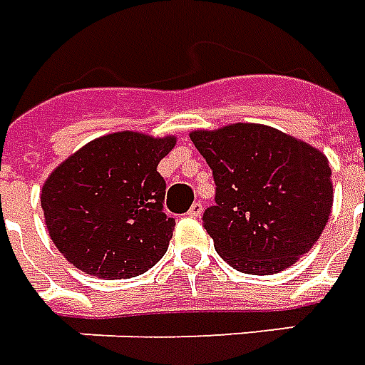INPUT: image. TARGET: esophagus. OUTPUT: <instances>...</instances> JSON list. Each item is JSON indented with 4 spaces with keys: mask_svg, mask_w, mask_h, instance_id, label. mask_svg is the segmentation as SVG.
<instances>
[{
    "mask_svg": "<svg viewBox=\"0 0 365 365\" xmlns=\"http://www.w3.org/2000/svg\"><path fill=\"white\" fill-rule=\"evenodd\" d=\"M202 212H204V204L200 202V200H196V202L190 206V210H188L187 214L190 216V218H198V216H200Z\"/></svg>",
    "mask_w": 365,
    "mask_h": 365,
    "instance_id": "esophagus-1",
    "label": "esophagus"
}]
</instances>
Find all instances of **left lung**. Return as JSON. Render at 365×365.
<instances>
[{
  "instance_id": "8db88e82",
  "label": "left lung",
  "mask_w": 365,
  "mask_h": 365,
  "mask_svg": "<svg viewBox=\"0 0 365 365\" xmlns=\"http://www.w3.org/2000/svg\"><path fill=\"white\" fill-rule=\"evenodd\" d=\"M216 196L202 222L234 269L279 273L317 244L332 208V170L314 147L257 123L190 133Z\"/></svg>"
}]
</instances>
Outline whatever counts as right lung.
<instances>
[{
    "label": "right lung",
    "mask_w": 365,
    "mask_h": 365,
    "mask_svg": "<svg viewBox=\"0 0 365 365\" xmlns=\"http://www.w3.org/2000/svg\"><path fill=\"white\" fill-rule=\"evenodd\" d=\"M175 137L121 131L90 141L54 170L41 206L51 240L74 267L102 279L137 277L167 253L175 218L157 165Z\"/></svg>",
    "instance_id": "1"
}]
</instances>
